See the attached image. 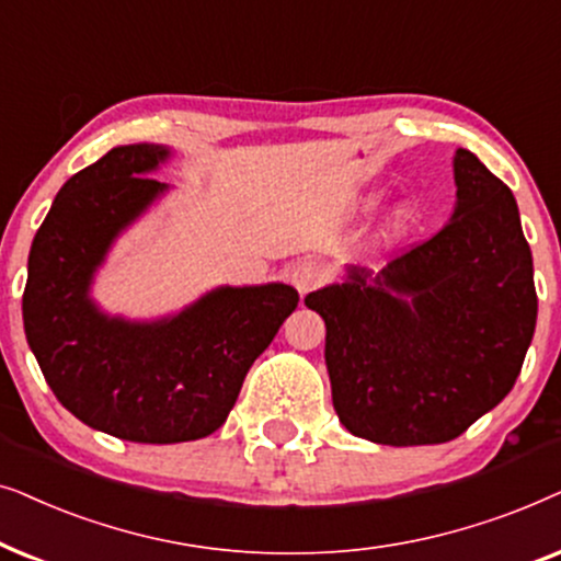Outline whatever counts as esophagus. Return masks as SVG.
Listing matches in <instances>:
<instances>
[{"label":"esophagus","mask_w":561,"mask_h":561,"mask_svg":"<svg viewBox=\"0 0 561 561\" xmlns=\"http://www.w3.org/2000/svg\"><path fill=\"white\" fill-rule=\"evenodd\" d=\"M289 282H293L295 289L300 295H308L312 289H318L325 282V268L318 264V261H300V264L293 266L289 272Z\"/></svg>","instance_id":"1"}]
</instances>
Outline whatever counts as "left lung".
Instances as JSON below:
<instances>
[{
	"label": "left lung",
	"instance_id": "1",
	"mask_svg": "<svg viewBox=\"0 0 561 561\" xmlns=\"http://www.w3.org/2000/svg\"><path fill=\"white\" fill-rule=\"evenodd\" d=\"M457 210L369 285L305 297L325 320L333 408L358 438L446 444L513 390L536 328L534 261L507 184L472 151L454 156Z\"/></svg>",
	"mask_w": 561,
	"mask_h": 561
}]
</instances>
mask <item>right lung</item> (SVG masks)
Wrapping results in <instances>:
<instances>
[{
  "instance_id": "right-lung-1",
  "label": "right lung",
  "mask_w": 561,
  "mask_h": 561,
  "mask_svg": "<svg viewBox=\"0 0 561 561\" xmlns=\"http://www.w3.org/2000/svg\"><path fill=\"white\" fill-rule=\"evenodd\" d=\"M161 146H119L73 174L37 228L22 320L58 402L110 436L179 444L210 436L236 405L251 364L297 308L289 285L226 287L182 316L138 325L104 318L87 289L112 238L161 182L146 176Z\"/></svg>"
}]
</instances>
